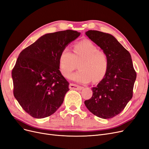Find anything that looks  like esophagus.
<instances>
[{
    "instance_id": "obj_1",
    "label": "esophagus",
    "mask_w": 149,
    "mask_h": 149,
    "mask_svg": "<svg viewBox=\"0 0 149 149\" xmlns=\"http://www.w3.org/2000/svg\"><path fill=\"white\" fill-rule=\"evenodd\" d=\"M69 89H72V90H77V91H80L83 89V87L79 86L77 85H75L73 83H70L69 85Z\"/></svg>"
}]
</instances>
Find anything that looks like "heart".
Returning a JSON list of instances; mask_svg holds the SVG:
<instances>
[{
	"label": "heart",
	"instance_id": "heart-1",
	"mask_svg": "<svg viewBox=\"0 0 149 149\" xmlns=\"http://www.w3.org/2000/svg\"><path fill=\"white\" fill-rule=\"evenodd\" d=\"M80 63L79 70L70 75V79L81 83L101 80L106 74L108 59L103 52L89 40H85L74 46V53L68 47H64L59 56V67L62 75L68 77Z\"/></svg>",
	"mask_w": 149,
	"mask_h": 149
}]
</instances>
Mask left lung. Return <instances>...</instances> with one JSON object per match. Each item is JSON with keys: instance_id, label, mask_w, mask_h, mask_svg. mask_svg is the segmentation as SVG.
Wrapping results in <instances>:
<instances>
[{"instance_id": "obj_1", "label": "left lung", "mask_w": 149, "mask_h": 149, "mask_svg": "<svg viewBox=\"0 0 149 149\" xmlns=\"http://www.w3.org/2000/svg\"><path fill=\"white\" fill-rule=\"evenodd\" d=\"M85 34L105 53L108 67L103 79L92 88V97L85 104L95 116L110 119L119 114L132 99L136 73L130 54L115 37L97 30H88Z\"/></svg>"}]
</instances>
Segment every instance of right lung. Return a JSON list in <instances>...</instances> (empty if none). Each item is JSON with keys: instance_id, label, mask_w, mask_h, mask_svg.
Wrapping results in <instances>:
<instances>
[{"instance_id": "obj_1", "label": "right lung", "mask_w": 149, "mask_h": 149, "mask_svg": "<svg viewBox=\"0 0 149 149\" xmlns=\"http://www.w3.org/2000/svg\"><path fill=\"white\" fill-rule=\"evenodd\" d=\"M80 35L71 30L47 33L19 55L12 70L13 94L33 118L48 117L63 103L69 83L60 71L59 56Z\"/></svg>"}]
</instances>
